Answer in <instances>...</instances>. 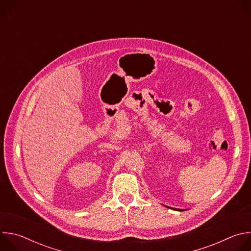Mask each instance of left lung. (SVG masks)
<instances>
[{
    "mask_svg": "<svg viewBox=\"0 0 251 251\" xmlns=\"http://www.w3.org/2000/svg\"><path fill=\"white\" fill-rule=\"evenodd\" d=\"M173 209H176V208H173ZM176 210H184V209H180V208H176Z\"/></svg>",
    "mask_w": 251,
    "mask_h": 251,
    "instance_id": "1",
    "label": "left lung"
}]
</instances>
